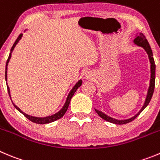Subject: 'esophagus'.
Instances as JSON below:
<instances>
[{
    "label": "esophagus",
    "instance_id": "obj_1",
    "mask_svg": "<svg viewBox=\"0 0 160 160\" xmlns=\"http://www.w3.org/2000/svg\"><path fill=\"white\" fill-rule=\"evenodd\" d=\"M85 78L88 79V80H92L94 78L93 73H92L91 72H88L86 74H85Z\"/></svg>",
    "mask_w": 160,
    "mask_h": 160
}]
</instances>
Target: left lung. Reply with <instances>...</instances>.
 Segmentation results:
<instances>
[{"label": "left lung", "instance_id": "1", "mask_svg": "<svg viewBox=\"0 0 160 160\" xmlns=\"http://www.w3.org/2000/svg\"><path fill=\"white\" fill-rule=\"evenodd\" d=\"M134 43L136 45L139 46H141L144 49L146 52H147L148 55V58L149 61H150L151 63V80H150V85H149V88L148 91V94H147V97H146L145 102H144V106L141 108V110L136 114L135 116H133L132 118L129 119H126V120H117V119H114L113 118H110L109 116L106 115L105 114H103L102 111H99V110H96L95 109V111H96L97 114H98V116H100L102 119L104 120L107 121L109 122H111V123L114 124H117V125H123V124H126L129 123V122H132L133 121L139 114H141V112L144 110L146 107L148 105V103L150 102L151 98H152V95H153V92H154V89H155V80H156V65H155V62H154V58H153V54H152V49L150 47V45H149L148 42V40L146 39L145 36H144L143 34H140L139 35H137L136 37V38L134 39Z\"/></svg>", "mask_w": 160, "mask_h": 160}]
</instances>
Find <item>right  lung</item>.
I'll list each match as a JSON object with an SVG mask.
<instances>
[{
	"label": "right lung",
	"mask_w": 160,
	"mask_h": 160,
	"mask_svg": "<svg viewBox=\"0 0 160 160\" xmlns=\"http://www.w3.org/2000/svg\"><path fill=\"white\" fill-rule=\"evenodd\" d=\"M22 37V34H20V35H19V37L17 38V39L16 40V42H14V44H13L12 47L11 49V53H9V56H8V60H7V62H6V68H5V80H7V66H8V63L9 62V60L10 58H11V55H12V51L13 50V49H14V47L16 46V45L17 44L18 42L20 40V38H21ZM82 84V80H80L78 82H77V83L75 84V86L73 87V88L72 89L71 91H70L69 94H68V97H67V99H66V102H65V105H64V107H62V109L61 110H60L59 112H58L57 114H53V115H51V116H49V117H46V118H37V117H33V116H30L28 115V114H26L25 113H23V111H22L19 108V107H17V106L15 105L14 103H13V105H14V107H16V109H17L18 110H19L20 113H22V114H23V115L25 116V117L27 118L28 119V120H30L31 122H34V123H36V124H47V123H50V122H54V121H57L58 120V119L62 118V117L64 116V114H65V112L67 111V110H68V106H69V103H70V101H71V98L73 96V95H74V93H75L76 92H77V90L78 89L79 87H80V85ZM7 88H8V95H9V96L11 97V95H10V91H9V88L7 86Z\"/></svg>",
	"instance_id": "obj_1"
}]
</instances>
